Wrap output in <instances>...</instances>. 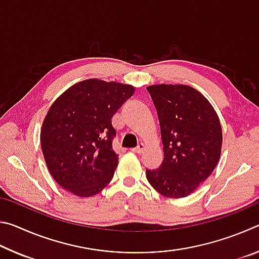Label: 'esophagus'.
<instances>
[{"label": "esophagus", "mask_w": 259, "mask_h": 259, "mask_svg": "<svg viewBox=\"0 0 259 259\" xmlns=\"http://www.w3.org/2000/svg\"><path fill=\"white\" fill-rule=\"evenodd\" d=\"M145 144L144 143H140L139 145L136 147V148H133V152H135V153H138V154H140V153H143V151L145 150Z\"/></svg>", "instance_id": "esophagus-1"}]
</instances>
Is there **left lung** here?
I'll use <instances>...</instances> for the list:
<instances>
[{"instance_id": "8db88e82", "label": "left lung", "mask_w": 259, "mask_h": 259, "mask_svg": "<svg viewBox=\"0 0 259 259\" xmlns=\"http://www.w3.org/2000/svg\"><path fill=\"white\" fill-rule=\"evenodd\" d=\"M146 89L157 111L164 153L160 168L146 169L147 181L165 198H185L216 168L223 144L221 121L209 100L190 85Z\"/></svg>"}]
</instances>
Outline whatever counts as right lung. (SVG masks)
<instances>
[{
	"label": "right lung",
	"mask_w": 259,
	"mask_h": 259,
	"mask_svg": "<svg viewBox=\"0 0 259 259\" xmlns=\"http://www.w3.org/2000/svg\"><path fill=\"white\" fill-rule=\"evenodd\" d=\"M136 88L89 78L69 87L48 111L41 147L52 178L80 198L102 192L112 181L119 155L113 151L112 117Z\"/></svg>",
	"instance_id": "right-lung-1"
}]
</instances>
